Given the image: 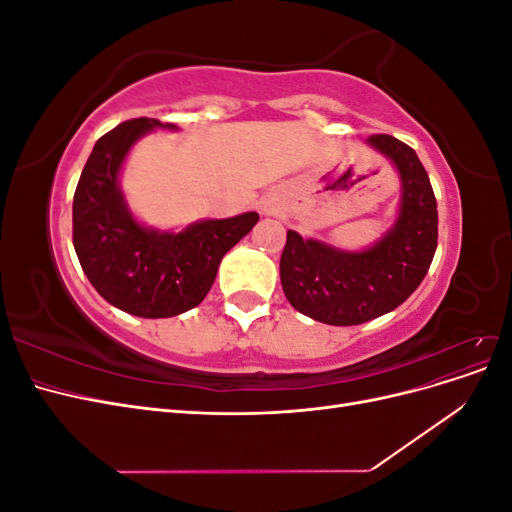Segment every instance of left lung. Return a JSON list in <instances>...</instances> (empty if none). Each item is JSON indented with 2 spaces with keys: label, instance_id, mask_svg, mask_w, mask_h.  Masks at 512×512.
<instances>
[{
  "label": "left lung",
  "instance_id": "left-lung-1",
  "mask_svg": "<svg viewBox=\"0 0 512 512\" xmlns=\"http://www.w3.org/2000/svg\"><path fill=\"white\" fill-rule=\"evenodd\" d=\"M404 183L395 228L367 252L346 254L288 230L280 258L282 288L297 312L350 327L393 312L423 282L438 247V203L416 151L391 134H371Z\"/></svg>",
  "mask_w": 512,
  "mask_h": 512
}]
</instances>
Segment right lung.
Returning a JSON list of instances; mask_svg holds the SVG:
<instances>
[{"mask_svg":"<svg viewBox=\"0 0 512 512\" xmlns=\"http://www.w3.org/2000/svg\"><path fill=\"white\" fill-rule=\"evenodd\" d=\"M151 128H175L138 117L98 138L72 203V241L81 267L100 297L141 318H170L207 297L220 262L258 222V213L205 220L183 232L136 224L117 188L123 158Z\"/></svg>","mask_w":512,"mask_h":512,"instance_id":"add662e5","label":"right lung"}]
</instances>
